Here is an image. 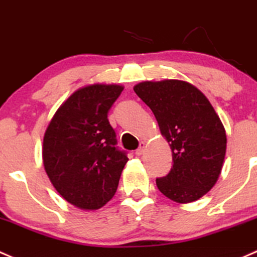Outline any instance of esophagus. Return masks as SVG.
Listing matches in <instances>:
<instances>
[{
    "instance_id": "34e87169",
    "label": "esophagus",
    "mask_w": 257,
    "mask_h": 257,
    "mask_svg": "<svg viewBox=\"0 0 257 257\" xmlns=\"http://www.w3.org/2000/svg\"><path fill=\"white\" fill-rule=\"evenodd\" d=\"M144 150H145V144H144V143H143V144L140 145V147L138 148V149L136 150V155H137V156L143 155V153H144Z\"/></svg>"
}]
</instances>
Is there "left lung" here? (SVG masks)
<instances>
[{"label": "left lung", "mask_w": 257, "mask_h": 257, "mask_svg": "<svg viewBox=\"0 0 257 257\" xmlns=\"http://www.w3.org/2000/svg\"><path fill=\"white\" fill-rule=\"evenodd\" d=\"M134 92L153 110L169 143L174 165L156 178L159 191L177 203L203 197L218 181L226 151V134L210 102L190 82L143 81Z\"/></svg>", "instance_id": "obj_1"}]
</instances>
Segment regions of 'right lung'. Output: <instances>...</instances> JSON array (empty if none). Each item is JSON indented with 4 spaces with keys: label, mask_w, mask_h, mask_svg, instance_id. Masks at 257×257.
<instances>
[{
    "label": "right lung",
    "mask_w": 257,
    "mask_h": 257,
    "mask_svg": "<svg viewBox=\"0 0 257 257\" xmlns=\"http://www.w3.org/2000/svg\"><path fill=\"white\" fill-rule=\"evenodd\" d=\"M123 88L83 86L58 108L45 131V172L65 201L80 209H99L112 199L128 161L107 118Z\"/></svg>",
    "instance_id": "right-lung-1"
}]
</instances>
